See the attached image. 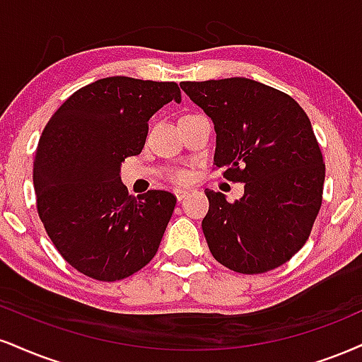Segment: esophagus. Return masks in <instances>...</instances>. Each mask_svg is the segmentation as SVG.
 Listing matches in <instances>:
<instances>
[{"label": "esophagus", "instance_id": "1", "mask_svg": "<svg viewBox=\"0 0 362 362\" xmlns=\"http://www.w3.org/2000/svg\"><path fill=\"white\" fill-rule=\"evenodd\" d=\"M173 194H175L177 200H182L187 194H189V190H187V189H173Z\"/></svg>", "mask_w": 362, "mask_h": 362}]
</instances>
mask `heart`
Here are the masks:
<instances>
[{
	"label": "heart",
	"mask_w": 362,
	"mask_h": 362,
	"mask_svg": "<svg viewBox=\"0 0 362 362\" xmlns=\"http://www.w3.org/2000/svg\"><path fill=\"white\" fill-rule=\"evenodd\" d=\"M177 178H178V180H184V178H185V175H184V173H178V175H177Z\"/></svg>",
	"instance_id": "obj_1"
}]
</instances>
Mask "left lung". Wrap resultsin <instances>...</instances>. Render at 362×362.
I'll return each mask as SVG.
<instances>
[{
	"label": "left lung",
	"mask_w": 362,
	"mask_h": 362,
	"mask_svg": "<svg viewBox=\"0 0 362 362\" xmlns=\"http://www.w3.org/2000/svg\"><path fill=\"white\" fill-rule=\"evenodd\" d=\"M180 87L214 123V165L228 180L245 184L236 202L206 189L202 230L212 256L246 275L286 263L310 236L325 180L305 111L290 95L246 77Z\"/></svg>",
	"instance_id": "left-lung-1"
}]
</instances>
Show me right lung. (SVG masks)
<instances>
[{
  "instance_id": "1",
  "label": "right lung",
  "mask_w": 362,
  "mask_h": 362,
  "mask_svg": "<svg viewBox=\"0 0 362 362\" xmlns=\"http://www.w3.org/2000/svg\"><path fill=\"white\" fill-rule=\"evenodd\" d=\"M170 101H182L175 82L106 77L74 93L43 129L33 162L38 216L64 259L94 280H123L158 251L175 195L134 197L119 173Z\"/></svg>"
}]
</instances>
